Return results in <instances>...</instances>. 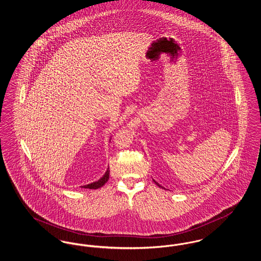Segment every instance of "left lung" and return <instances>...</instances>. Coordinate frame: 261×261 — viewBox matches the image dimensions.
Here are the masks:
<instances>
[{"label":"left lung","mask_w":261,"mask_h":261,"mask_svg":"<svg viewBox=\"0 0 261 261\" xmlns=\"http://www.w3.org/2000/svg\"><path fill=\"white\" fill-rule=\"evenodd\" d=\"M153 182H154V183H155V184H156V185H158V186L160 187V188H162V186H161V185H160V184H159V183H158V182H155V181H154V180H153Z\"/></svg>","instance_id":"left-lung-1"}]
</instances>
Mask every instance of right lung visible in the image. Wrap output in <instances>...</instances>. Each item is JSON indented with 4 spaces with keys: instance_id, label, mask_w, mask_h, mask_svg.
<instances>
[{
    "instance_id": "1",
    "label": "right lung",
    "mask_w": 261,
    "mask_h": 261,
    "mask_svg": "<svg viewBox=\"0 0 261 261\" xmlns=\"http://www.w3.org/2000/svg\"><path fill=\"white\" fill-rule=\"evenodd\" d=\"M109 179H110V168L107 169V172L98 181L93 182V183L88 184V185H84V186H82V188H85V189H99L100 187L103 186L108 182Z\"/></svg>"
}]
</instances>
